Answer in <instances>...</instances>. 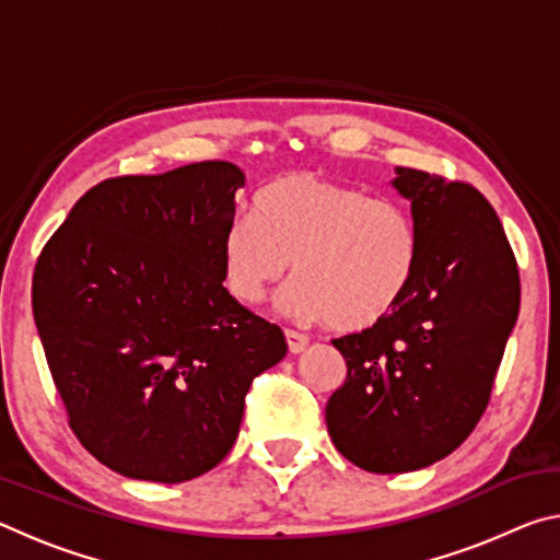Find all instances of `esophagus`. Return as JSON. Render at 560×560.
Returning a JSON list of instances; mask_svg holds the SVG:
<instances>
[{"label": "esophagus", "instance_id": "obj_1", "mask_svg": "<svg viewBox=\"0 0 560 560\" xmlns=\"http://www.w3.org/2000/svg\"><path fill=\"white\" fill-rule=\"evenodd\" d=\"M287 343H289V350H291V353H301V350L308 346V336L299 334V330H291V328H287Z\"/></svg>", "mask_w": 560, "mask_h": 560}]
</instances>
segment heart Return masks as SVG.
<instances>
[{
  "instance_id": "heart-1",
  "label": "heart",
  "mask_w": 560,
  "mask_h": 560,
  "mask_svg": "<svg viewBox=\"0 0 560 560\" xmlns=\"http://www.w3.org/2000/svg\"><path fill=\"white\" fill-rule=\"evenodd\" d=\"M417 226L400 202L314 173L273 179L222 236L232 296L264 299L289 271L281 308L338 330L371 328L402 301L417 271Z\"/></svg>"
}]
</instances>
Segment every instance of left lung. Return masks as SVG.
I'll use <instances>...</instances> for the list:
<instances>
[{
    "label": "left lung",
    "mask_w": 560,
    "mask_h": 560,
    "mask_svg": "<svg viewBox=\"0 0 560 560\" xmlns=\"http://www.w3.org/2000/svg\"><path fill=\"white\" fill-rule=\"evenodd\" d=\"M395 173L417 226L415 279L373 328L334 340L348 375L326 405L336 450L373 474L430 467L469 438L521 303L514 252L487 197L422 170Z\"/></svg>",
    "instance_id": "8db88e82"
}]
</instances>
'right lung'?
I'll list each match as a JSON object with an SVG mask.
<instances>
[{
    "instance_id": "add662e5",
    "label": "right lung",
    "mask_w": 560,
    "mask_h": 560,
    "mask_svg": "<svg viewBox=\"0 0 560 560\" xmlns=\"http://www.w3.org/2000/svg\"><path fill=\"white\" fill-rule=\"evenodd\" d=\"M240 187L224 160L103 179L36 261L34 320L71 430L122 477L217 467L252 381L287 355L281 328L222 287Z\"/></svg>"
}]
</instances>
